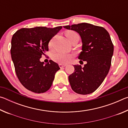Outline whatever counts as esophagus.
Here are the masks:
<instances>
[{"label":"esophagus","instance_id":"esophagus-1","mask_svg":"<svg viewBox=\"0 0 128 128\" xmlns=\"http://www.w3.org/2000/svg\"><path fill=\"white\" fill-rule=\"evenodd\" d=\"M59 66H60V68H64V67H65L66 66V65H64V64H59Z\"/></svg>","mask_w":128,"mask_h":128}]
</instances>
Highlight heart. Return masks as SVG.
<instances>
[{
	"label": "heart",
	"instance_id": "heart-1",
	"mask_svg": "<svg viewBox=\"0 0 128 128\" xmlns=\"http://www.w3.org/2000/svg\"><path fill=\"white\" fill-rule=\"evenodd\" d=\"M77 33L76 32L70 30L66 32V36L67 38L70 39L71 37L75 35H77ZM53 46V39L50 41L48 43V46L50 47H52ZM73 58V55L72 54H69L67 53H63V52H58L55 54H54L52 56V59L55 62H57L60 64H66L70 60L72 59Z\"/></svg>",
	"mask_w": 128,
	"mask_h": 128
}]
</instances>
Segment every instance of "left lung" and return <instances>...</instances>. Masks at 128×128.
Segmentation results:
<instances>
[{
	"instance_id": "1",
	"label": "left lung",
	"mask_w": 128,
	"mask_h": 128,
	"mask_svg": "<svg viewBox=\"0 0 128 128\" xmlns=\"http://www.w3.org/2000/svg\"><path fill=\"white\" fill-rule=\"evenodd\" d=\"M80 34L82 51L78 59L87 63L74 65V72L69 76L72 90L77 94L86 95L95 92L109 72L114 54V45L108 32L103 27L88 23L63 26Z\"/></svg>"
}]
</instances>
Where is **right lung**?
Masks as SVG:
<instances>
[{"label": "right lung", "mask_w": 128, "mask_h": 128, "mask_svg": "<svg viewBox=\"0 0 128 128\" xmlns=\"http://www.w3.org/2000/svg\"><path fill=\"white\" fill-rule=\"evenodd\" d=\"M62 26L54 28H22L12 36L10 54L17 77L31 92L43 93L51 88L56 72L60 69L50 60L44 64L40 59L48 51V43Z\"/></svg>", "instance_id": "obj_1"}]
</instances>
